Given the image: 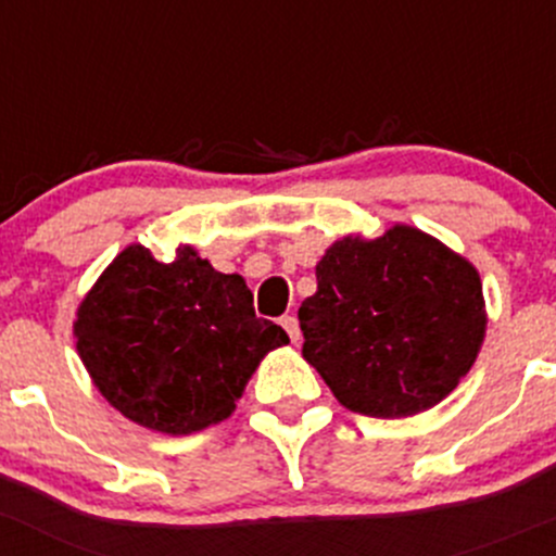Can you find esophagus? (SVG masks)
Listing matches in <instances>:
<instances>
[{"mask_svg":"<svg viewBox=\"0 0 556 556\" xmlns=\"http://www.w3.org/2000/svg\"><path fill=\"white\" fill-rule=\"evenodd\" d=\"M279 325L285 327V332L290 336V341H293V343L301 341V327H298V319L293 317V314H288V317L279 319Z\"/></svg>","mask_w":556,"mask_h":556,"instance_id":"obj_1","label":"esophagus"}]
</instances>
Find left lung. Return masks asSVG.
Listing matches in <instances>:
<instances>
[{
	"instance_id": "obj_1",
	"label": "left lung",
	"mask_w": 556,
	"mask_h": 556,
	"mask_svg": "<svg viewBox=\"0 0 556 556\" xmlns=\"http://www.w3.org/2000/svg\"><path fill=\"white\" fill-rule=\"evenodd\" d=\"M298 319L303 359L343 407L372 418L416 416L445 400L488 325L477 268L402 224L330 244Z\"/></svg>"
}]
</instances>
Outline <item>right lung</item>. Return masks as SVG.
<instances>
[{"label": "right lung", "mask_w": 556, "mask_h": 556, "mask_svg": "<svg viewBox=\"0 0 556 556\" xmlns=\"http://www.w3.org/2000/svg\"><path fill=\"white\" fill-rule=\"evenodd\" d=\"M77 352L125 418L162 434H194L229 418L244 386L288 332L255 317L239 274H220L184 244L156 261L122 250L77 308Z\"/></svg>", "instance_id": "obj_1"}]
</instances>
